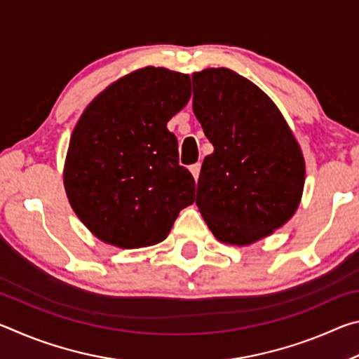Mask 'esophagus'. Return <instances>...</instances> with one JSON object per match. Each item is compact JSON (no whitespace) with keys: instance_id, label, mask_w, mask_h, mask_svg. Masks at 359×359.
Segmentation results:
<instances>
[{"instance_id":"1","label":"esophagus","mask_w":359,"mask_h":359,"mask_svg":"<svg viewBox=\"0 0 359 359\" xmlns=\"http://www.w3.org/2000/svg\"><path fill=\"white\" fill-rule=\"evenodd\" d=\"M190 171H191V174H193L194 180H198L199 172H201V163H194V165L190 166Z\"/></svg>"}]
</instances>
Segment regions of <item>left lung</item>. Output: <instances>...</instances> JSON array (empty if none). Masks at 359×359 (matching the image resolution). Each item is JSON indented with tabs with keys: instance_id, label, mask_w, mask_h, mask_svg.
<instances>
[{
	"instance_id": "1",
	"label": "left lung",
	"mask_w": 359,
	"mask_h": 359,
	"mask_svg": "<svg viewBox=\"0 0 359 359\" xmlns=\"http://www.w3.org/2000/svg\"><path fill=\"white\" fill-rule=\"evenodd\" d=\"M191 81L194 115L214 145L196 205L218 241L248 245L293 217L306 179L302 151L277 106L248 79L209 68Z\"/></svg>"
}]
</instances>
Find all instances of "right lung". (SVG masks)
Segmentation results:
<instances>
[{
  "label": "right lung",
  "mask_w": 359,
  "mask_h": 359,
  "mask_svg": "<svg viewBox=\"0 0 359 359\" xmlns=\"http://www.w3.org/2000/svg\"><path fill=\"white\" fill-rule=\"evenodd\" d=\"M190 96V76L147 66L109 85L79 118L65 190L76 215L106 244L155 245L193 204L194 179L179 165L177 139L168 130Z\"/></svg>",
  "instance_id": "1"
}]
</instances>
